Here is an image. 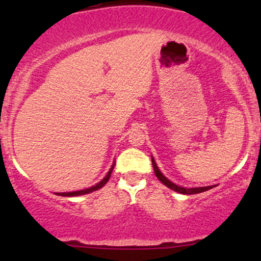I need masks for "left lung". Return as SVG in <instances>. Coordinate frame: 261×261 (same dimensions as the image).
I'll use <instances>...</instances> for the list:
<instances>
[{"label":"left lung","mask_w":261,"mask_h":261,"mask_svg":"<svg viewBox=\"0 0 261 261\" xmlns=\"http://www.w3.org/2000/svg\"><path fill=\"white\" fill-rule=\"evenodd\" d=\"M152 166H153V169H154V174L157 176L158 179H160V181L163 182L164 185H167L169 189H172V190L174 191H178V193L180 194H187V195H191V194H199V193H202V191H206L208 190V189H212L214 187H203V188H190V189H187V188H181V187H178V185L174 184V182H172L168 179L166 178L162 173L160 172V169H158L157 164H155V162L153 158H152Z\"/></svg>","instance_id":"8db88e82"}]
</instances>
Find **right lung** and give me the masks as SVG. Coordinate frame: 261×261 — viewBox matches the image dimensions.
Returning a JSON list of instances; mask_svg holds the SVG:
<instances>
[{"label":"right lung","instance_id":"obj_1","mask_svg":"<svg viewBox=\"0 0 261 261\" xmlns=\"http://www.w3.org/2000/svg\"><path fill=\"white\" fill-rule=\"evenodd\" d=\"M113 168L114 167H112L110 168L109 172H108V174L106 178L103 179L100 182H98L97 185H94V187L92 188H88V189H85V190H80V191H72V193H62V194H58V195H61V196H79V195H85V194H89L92 193V191H95V190H99L100 188H103L104 185L107 184L108 180H109L110 175H112V172H113Z\"/></svg>","mask_w":261,"mask_h":261}]
</instances>
